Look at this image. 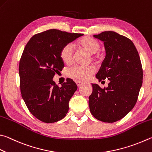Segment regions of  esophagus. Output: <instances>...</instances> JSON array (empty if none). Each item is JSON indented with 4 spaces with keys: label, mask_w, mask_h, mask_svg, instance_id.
Returning <instances> with one entry per match:
<instances>
[{
    "label": "esophagus",
    "mask_w": 152,
    "mask_h": 152,
    "mask_svg": "<svg viewBox=\"0 0 152 152\" xmlns=\"http://www.w3.org/2000/svg\"><path fill=\"white\" fill-rule=\"evenodd\" d=\"M76 84H77V86H78V88L80 87L81 85L82 84V82H79V81H77V82H76Z\"/></svg>",
    "instance_id": "esophagus-1"
}]
</instances>
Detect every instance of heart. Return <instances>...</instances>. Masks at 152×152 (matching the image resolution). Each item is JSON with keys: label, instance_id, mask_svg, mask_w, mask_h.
Returning a JSON list of instances; mask_svg holds the SVG:
<instances>
[{"label": "heart", "instance_id": "b5f03b06", "mask_svg": "<svg viewBox=\"0 0 152 152\" xmlns=\"http://www.w3.org/2000/svg\"><path fill=\"white\" fill-rule=\"evenodd\" d=\"M78 45L90 54H95L100 48V45L97 40L89 37H84L78 41ZM74 55L73 46L71 44L64 46L60 51V58L65 64H70ZM95 69L90 66H74L68 70V75L78 80L84 81L94 73Z\"/></svg>", "mask_w": 152, "mask_h": 152}]
</instances>
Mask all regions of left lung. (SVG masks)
Listing matches in <instances>:
<instances>
[{
  "label": "left lung",
  "mask_w": 152,
  "mask_h": 152,
  "mask_svg": "<svg viewBox=\"0 0 152 152\" xmlns=\"http://www.w3.org/2000/svg\"><path fill=\"white\" fill-rule=\"evenodd\" d=\"M94 37L104 42L106 56L96 78H107L108 86L92 84L89 96L91 114L104 122L123 118L133 109L142 85L141 60L132 41L114 31H105Z\"/></svg>",
  "instance_id": "obj_1"
}]
</instances>
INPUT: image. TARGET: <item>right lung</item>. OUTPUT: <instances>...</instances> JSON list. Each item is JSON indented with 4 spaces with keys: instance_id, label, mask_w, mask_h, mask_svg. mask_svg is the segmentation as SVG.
<instances>
[{
    "instance_id": "add662e5",
    "label": "right lung",
    "mask_w": 152,
    "mask_h": 152,
    "mask_svg": "<svg viewBox=\"0 0 152 152\" xmlns=\"http://www.w3.org/2000/svg\"><path fill=\"white\" fill-rule=\"evenodd\" d=\"M82 36L48 30L33 36L24 49L19 63L22 97L30 113L43 122H56L68 112L69 101L78 87L70 78L59 87L53 78L64 66L62 48Z\"/></svg>"
}]
</instances>
